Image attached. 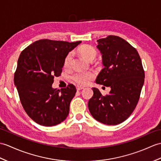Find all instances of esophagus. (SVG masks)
<instances>
[{
	"label": "esophagus",
	"mask_w": 161,
	"mask_h": 161,
	"mask_svg": "<svg viewBox=\"0 0 161 161\" xmlns=\"http://www.w3.org/2000/svg\"><path fill=\"white\" fill-rule=\"evenodd\" d=\"M76 89H77V91H81V90L84 89V88L83 87H81V86H77Z\"/></svg>",
	"instance_id": "1"
}]
</instances>
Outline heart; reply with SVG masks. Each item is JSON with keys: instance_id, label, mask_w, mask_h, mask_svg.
Returning <instances> with one entry per match:
<instances>
[{"instance_id": "obj_1", "label": "heart", "mask_w": 161, "mask_h": 161, "mask_svg": "<svg viewBox=\"0 0 161 161\" xmlns=\"http://www.w3.org/2000/svg\"><path fill=\"white\" fill-rule=\"evenodd\" d=\"M79 53L82 57L89 61H92L97 55L95 48L91 45H88V44H84V45L80 47L79 48ZM72 56V52H70L66 55V57L64 59V66L65 67H68L70 65ZM94 77L95 72L93 70H89V71H79L75 73L70 77V79L75 84H76L78 86H85L88 84L89 81Z\"/></svg>"}]
</instances>
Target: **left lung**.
I'll use <instances>...</instances> for the list:
<instances>
[{
  "mask_svg": "<svg viewBox=\"0 0 161 161\" xmlns=\"http://www.w3.org/2000/svg\"><path fill=\"white\" fill-rule=\"evenodd\" d=\"M104 68L96 83L110 87L103 96L92 88L88 109L93 118L103 124L114 125L125 121L135 109L144 84L145 73L137 51L120 37L108 36L97 40Z\"/></svg>",
  "mask_w": 161,
  "mask_h": 161,
  "instance_id": "1",
  "label": "left lung"
}]
</instances>
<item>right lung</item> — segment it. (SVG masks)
<instances>
[{
  "label": "right lung",
  "mask_w": 161,
  "mask_h": 161,
  "mask_svg": "<svg viewBox=\"0 0 161 161\" xmlns=\"http://www.w3.org/2000/svg\"><path fill=\"white\" fill-rule=\"evenodd\" d=\"M81 42L43 39L21 52L14 74V84L22 106L32 120L44 126L64 121L76 92L73 84L60 90L52 88L62 71L64 59Z\"/></svg>",
  "instance_id": "1"
}]
</instances>
